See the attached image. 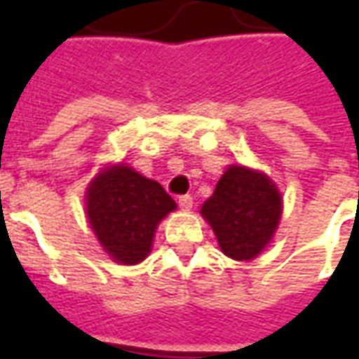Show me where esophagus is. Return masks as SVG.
<instances>
[{"instance_id":"esophagus-1","label":"esophagus","mask_w":359,"mask_h":359,"mask_svg":"<svg viewBox=\"0 0 359 359\" xmlns=\"http://www.w3.org/2000/svg\"><path fill=\"white\" fill-rule=\"evenodd\" d=\"M179 207L182 208V210H190V208L194 207V197H191V196H180L179 197Z\"/></svg>"}]
</instances>
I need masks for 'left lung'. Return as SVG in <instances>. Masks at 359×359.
<instances>
[{"label":"left lung","instance_id":"obj_1","mask_svg":"<svg viewBox=\"0 0 359 359\" xmlns=\"http://www.w3.org/2000/svg\"><path fill=\"white\" fill-rule=\"evenodd\" d=\"M283 199L272 179L244 165H229L203 203L201 216L212 227L225 255L251 261L278 229Z\"/></svg>","mask_w":359,"mask_h":359}]
</instances>
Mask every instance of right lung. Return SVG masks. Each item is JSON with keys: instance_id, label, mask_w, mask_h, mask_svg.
<instances>
[{"instance_id": "add662e5", "label": "right lung", "mask_w": 359, "mask_h": 359, "mask_svg": "<svg viewBox=\"0 0 359 359\" xmlns=\"http://www.w3.org/2000/svg\"><path fill=\"white\" fill-rule=\"evenodd\" d=\"M86 208L104 251L119 264H137L151 253L158 224L177 203L156 180L117 163L91 180Z\"/></svg>"}]
</instances>
